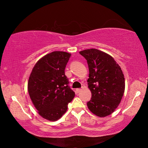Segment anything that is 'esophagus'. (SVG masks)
Wrapping results in <instances>:
<instances>
[{
	"label": "esophagus",
	"mask_w": 148,
	"mask_h": 148,
	"mask_svg": "<svg viewBox=\"0 0 148 148\" xmlns=\"http://www.w3.org/2000/svg\"><path fill=\"white\" fill-rule=\"evenodd\" d=\"M80 91H82V89H76V92L78 93Z\"/></svg>",
	"instance_id": "obj_1"
}]
</instances>
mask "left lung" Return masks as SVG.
I'll return each mask as SVG.
<instances>
[{"label": "left lung", "mask_w": 148, "mask_h": 148, "mask_svg": "<svg viewBox=\"0 0 148 148\" xmlns=\"http://www.w3.org/2000/svg\"><path fill=\"white\" fill-rule=\"evenodd\" d=\"M88 64V87L91 99L89 110L100 117L109 116L119 106L125 91V78L121 67L110 55L97 49L79 51Z\"/></svg>", "instance_id": "8db88e82"}]
</instances>
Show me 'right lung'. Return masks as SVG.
Masks as SVG:
<instances>
[{
  "label": "right lung",
  "instance_id": "add662e5",
  "mask_svg": "<svg viewBox=\"0 0 148 148\" xmlns=\"http://www.w3.org/2000/svg\"><path fill=\"white\" fill-rule=\"evenodd\" d=\"M71 54L53 51L37 61L28 82V91L34 107L43 118H61L75 96L69 86L64 69Z\"/></svg>",
  "mask_w": 148,
  "mask_h": 148
}]
</instances>
